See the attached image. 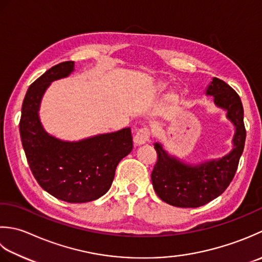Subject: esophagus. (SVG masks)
Here are the masks:
<instances>
[{
    "label": "esophagus",
    "instance_id": "esophagus-1",
    "mask_svg": "<svg viewBox=\"0 0 262 262\" xmlns=\"http://www.w3.org/2000/svg\"><path fill=\"white\" fill-rule=\"evenodd\" d=\"M149 138H150V130L148 127H141L136 133L135 143L139 146L145 145L147 141H149Z\"/></svg>",
    "mask_w": 262,
    "mask_h": 262
}]
</instances>
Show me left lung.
<instances>
[{
	"label": "left lung",
	"mask_w": 262,
	"mask_h": 262,
	"mask_svg": "<svg viewBox=\"0 0 262 262\" xmlns=\"http://www.w3.org/2000/svg\"><path fill=\"white\" fill-rule=\"evenodd\" d=\"M206 94L212 96L217 106L227 111V117L235 125L234 148L218 161L190 166L169 157L159 143H155L157 162L151 173L154 190L163 201L175 207L196 208L220 196L234 179L244 149L247 130L237 93L225 81L213 78Z\"/></svg>",
	"instance_id": "1"
}]
</instances>
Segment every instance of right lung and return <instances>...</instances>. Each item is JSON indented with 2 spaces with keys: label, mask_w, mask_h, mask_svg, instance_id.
<instances>
[{
  "label": "right lung",
  "mask_w": 262,
  "mask_h": 262,
  "mask_svg": "<svg viewBox=\"0 0 262 262\" xmlns=\"http://www.w3.org/2000/svg\"><path fill=\"white\" fill-rule=\"evenodd\" d=\"M73 71V61L58 63L30 84L19 122L21 142L31 173L55 198L81 204L98 199L111 188L115 169L133 148L130 127L79 142H63L42 129L38 107L45 89Z\"/></svg>",
  "instance_id": "1"
}]
</instances>
